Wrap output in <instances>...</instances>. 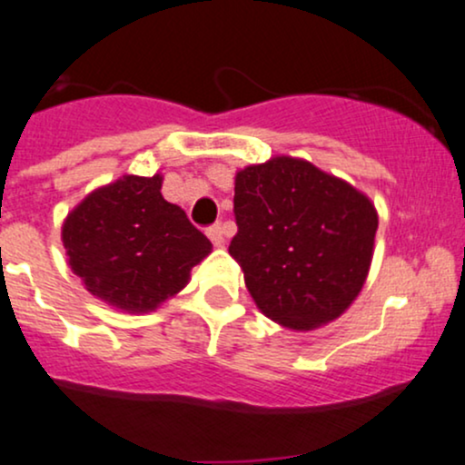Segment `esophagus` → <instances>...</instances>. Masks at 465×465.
<instances>
[{
  "label": "esophagus",
  "mask_w": 465,
  "mask_h": 465,
  "mask_svg": "<svg viewBox=\"0 0 465 465\" xmlns=\"http://www.w3.org/2000/svg\"><path fill=\"white\" fill-rule=\"evenodd\" d=\"M208 238L214 244L225 242V225H223V223H214V225L208 227Z\"/></svg>",
  "instance_id": "obj_1"
}]
</instances>
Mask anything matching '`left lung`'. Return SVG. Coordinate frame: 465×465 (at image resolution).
<instances>
[{
  "instance_id": "8db88e82",
  "label": "left lung",
  "mask_w": 465,
  "mask_h": 465,
  "mask_svg": "<svg viewBox=\"0 0 465 465\" xmlns=\"http://www.w3.org/2000/svg\"><path fill=\"white\" fill-rule=\"evenodd\" d=\"M233 214L238 233L229 255L271 321L310 331L360 294L379 218L351 183L279 155L238 173Z\"/></svg>"
}]
</instances>
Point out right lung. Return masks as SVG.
Returning <instances> with one entry per match:
<instances>
[{"instance_id": "1", "label": "right lung", "mask_w": 465, "mask_h": 465, "mask_svg": "<svg viewBox=\"0 0 465 465\" xmlns=\"http://www.w3.org/2000/svg\"><path fill=\"white\" fill-rule=\"evenodd\" d=\"M162 177L125 175L88 194L66 216L69 266L97 299L151 312L188 283L212 242L162 197Z\"/></svg>"}]
</instances>
